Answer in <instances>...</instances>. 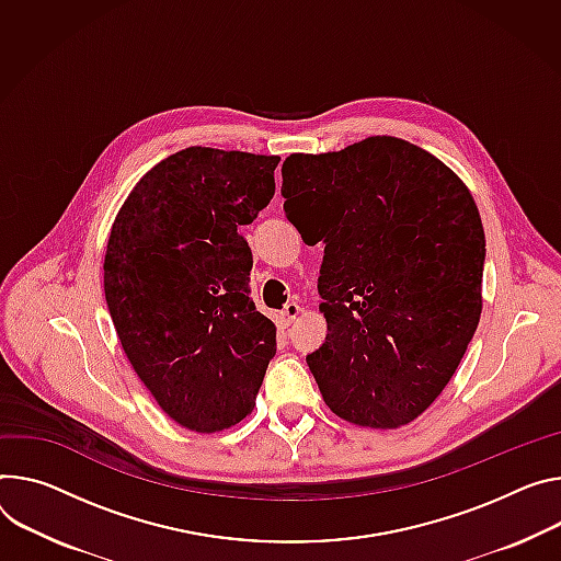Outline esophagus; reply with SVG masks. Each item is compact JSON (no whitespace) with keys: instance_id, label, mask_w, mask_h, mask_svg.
<instances>
[{"instance_id":"34e87169","label":"esophagus","mask_w":561,"mask_h":561,"mask_svg":"<svg viewBox=\"0 0 561 561\" xmlns=\"http://www.w3.org/2000/svg\"><path fill=\"white\" fill-rule=\"evenodd\" d=\"M299 313H301V307L297 301H288L286 307L277 313V324L282 327V329H288L297 318H299Z\"/></svg>"}]
</instances>
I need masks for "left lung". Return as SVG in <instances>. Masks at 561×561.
I'll return each mask as SVG.
<instances>
[{
	"mask_svg": "<svg viewBox=\"0 0 561 561\" xmlns=\"http://www.w3.org/2000/svg\"><path fill=\"white\" fill-rule=\"evenodd\" d=\"M284 213L324 243V344L307 355L329 410L396 430L440 396L479 327L485 234L468 185L423 147L369 136L290 154Z\"/></svg>",
	"mask_w": 561,
	"mask_h": 561,
	"instance_id": "left-lung-1",
	"label": "left lung"
}]
</instances>
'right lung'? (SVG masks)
<instances>
[{"instance_id": "right-lung-1", "label": "right lung", "mask_w": 561, "mask_h": 561, "mask_svg": "<svg viewBox=\"0 0 561 561\" xmlns=\"http://www.w3.org/2000/svg\"><path fill=\"white\" fill-rule=\"evenodd\" d=\"M277 163L185 147L134 185L112 224L105 297L123 351L161 410L198 434L252 412L277 351L239 234L271 203Z\"/></svg>"}]
</instances>
